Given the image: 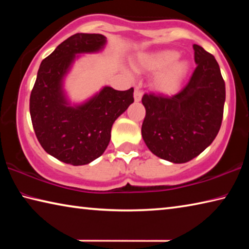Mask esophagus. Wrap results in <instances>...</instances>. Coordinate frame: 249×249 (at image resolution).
I'll use <instances>...</instances> for the list:
<instances>
[{
	"label": "esophagus",
	"instance_id": "34e87169",
	"mask_svg": "<svg viewBox=\"0 0 249 249\" xmlns=\"http://www.w3.org/2000/svg\"><path fill=\"white\" fill-rule=\"evenodd\" d=\"M142 93L140 90H138V89L135 90V92H134V99H135V101H136V102H140V101L142 100Z\"/></svg>",
	"mask_w": 249,
	"mask_h": 249
}]
</instances>
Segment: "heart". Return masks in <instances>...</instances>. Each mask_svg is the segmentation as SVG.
<instances>
[{
  "label": "heart",
  "mask_w": 249,
  "mask_h": 249,
  "mask_svg": "<svg viewBox=\"0 0 249 249\" xmlns=\"http://www.w3.org/2000/svg\"><path fill=\"white\" fill-rule=\"evenodd\" d=\"M179 53L174 50L142 53L137 67L147 71H158L154 78L155 89L163 94H172L180 89L189 71L187 60H177Z\"/></svg>",
  "instance_id": "heart-1"
}]
</instances>
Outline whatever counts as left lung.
<instances>
[{"label":"left lung","instance_id":"1","mask_svg":"<svg viewBox=\"0 0 249 249\" xmlns=\"http://www.w3.org/2000/svg\"><path fill=\"white\" fill-rule=\"evenodd\" d=\"M196 68L179 93L144 94L142 136L157 157L174 163L190 161L215 140L225 103V82L213 54L193 45Z\"/></svg>","mask_w":249,"mask_h":249}]
</instances>
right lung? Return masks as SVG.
Segmentation results:
<instances>
[{"mask_svg": "<svg viewBox=\"0 0 249 249\" xmlns=\"http://www.w3.org/2000/svg\"><path fill=\"white\" fill-rule=\"evenodd\" d=\"M107 37L78 33L41 61L29 99L36 137L46 153L73 166L88 165L102 155L115 120L134 102V89L104 87L87 102L70 105L64 79L79 53H98Z\"/></svg>", "mask_w": 249, "mask_h": 249, "instance_id": "1", "label": "right lung"}]
</instances>
